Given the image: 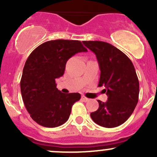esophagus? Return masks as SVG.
Instances as JSON below:
<instances>
[{
	"mask_svg": "<svg viewBox=\"0 0 157 157\" xmlns=\"http://www.w3.org/2000/svg\"><path fill=\"white\" fill-rule=\"evenodd\" d=\"M82 99H83V101H84V102H88L89 100H90V99H88V98H86V97H85V96H82Z\"/></svg>",
	"mask_w": 157,
	"mask_h": 157,
	"instance_id": "esophagus-1",
	"label": "esophagus"
}]
</instances>
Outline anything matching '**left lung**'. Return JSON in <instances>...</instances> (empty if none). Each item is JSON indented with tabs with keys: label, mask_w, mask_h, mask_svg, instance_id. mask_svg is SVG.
I'll return each instance as SVG.
<instances>
[{
	"label": "left lung",
	"mask_w": 157,
	"mask_h": 157,
	"mask_svg": "<svg viewBox=\"0 0 157 157\" xmlns=\"http://www.w3.org/2000/svg\"><path fill=\"white\" fill-rule=\"evenodd\" d=\"M96 55L100 69L99 86H105L108 100H98L99 109L90 113L99 125L115 128L125 122L134 112L139 97V81L129 58L111 44L101 41H83Z\"/></svg>",
	"instance_id": "1"
}]
</instances>
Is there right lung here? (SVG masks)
Returning <instances> with one entry per match:
<instances>
[{"label":"right lung","instance_id":"right-lung-1","mask_svg":"<svg viewBox=\"0 0 157 157\" xmlns=\"http://www.w3.org/2000/svg\"><path fill=\"white\" fill-rule=\"evenodd\" d=\"M77 40L48 41L38 46L28 57L23 70L20 90L26 110L40 125L55 128L69 118L78 93H63L56 87L55 80L63 76L66 63L78 52H86Z\"/></svg>","mask_w":157,"mask_h":157}]
</instances>
